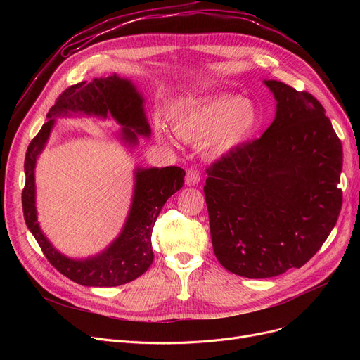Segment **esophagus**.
Here are the masks:
<instances>
[{
  "instance_id": "esophagus-1",
  "label": "esophagus",
  "mask_w": 360,
  "mask_h": 360,
  "mask_svg": "<svg viewBox=\"0 0 360 360\" xmlns=\"http://www.w3.org/2000/svg\"><path fill=\"white\" fill-rule=\"evenodd\" d=\"M200 179H201V175H200V172H198L197 169L191 167V169H188V170H186V175H185V184H186L188 186H194V185H197V184L200 182Z\"/></svg>"
}]
</instances>
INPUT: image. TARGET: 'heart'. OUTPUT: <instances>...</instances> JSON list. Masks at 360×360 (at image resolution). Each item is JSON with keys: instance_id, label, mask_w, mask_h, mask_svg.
<instances>
[{"instance_id": "heart-1", "label": "heart", "mask_w": 360, "mask_h": 360, "mask_svg": "<svg viewBox=\"0 0 360 360\" xmlns=\"http://www.w3.org/2000/svg\"><path fill=\"white\" fill-rule=\"evenodd\" d=\"M259 125V112L250 99L217 96L179 112L172 120L175 136L188 143L204 140L213 155H226L252 137ZM158 137L166 141L159 128Z\"/></svg>"}]
</instances>
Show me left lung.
Listing matches in <instances>:
<instances>
[{
  "mask_svg": "<svg viewBox=\"0 0 360 360\" xmlns=\"http://www.w3.org/2000/svg\"><path fill=\"white\" fill-rule=\"evenodd\" d=\"M276 117L264 134L209 169L204 195L214 255L238 276L267 278L300 269L342 210L343 148L312 94L264 80Z\"/></svg>",
  "mask_w": 360,
  "mask_h": 360,
  "instance_id": "1",
  "label": "left lung"
}]
</instances>
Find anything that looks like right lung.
<instances>
[{"label": "right lung", "instance_id": "obj_1", "mask_svg": "<svg viewBox=\"0 0 360 360\" xmlns=\"http://www.w3.org/2000/svg\"><path fill=\"white\" fill-rule=\"evenodd\" d=\"M83 115L115 120L121 127L118 139L129 150L137 147L140 136L148 139L151 134L144 112V98L131 80L113 74L68 87L49 109L46 122L27 147L26 185L22 195L25 220L48 261L61 274L82 286H121L140 277L153 262V226L167 198L182 188L185 170L178 166H137L129 212L120 235L96 255L87 258L64 255L45 236L37 221L34 167L49 140L56 118Z\"/></svg>", "mask_w": 360, "mask_h": 360}]
</instances>
